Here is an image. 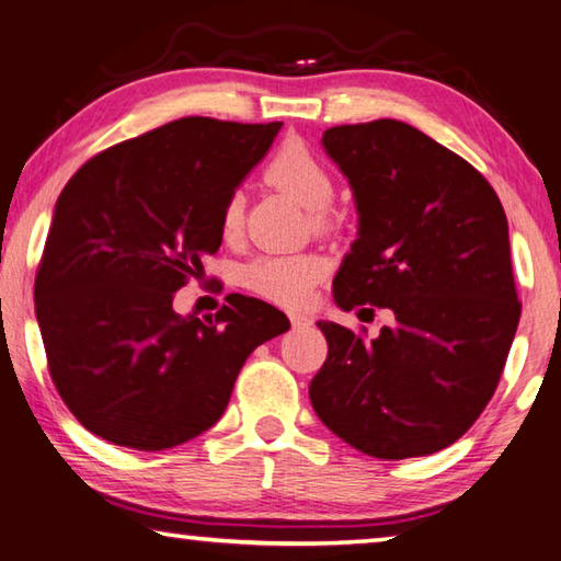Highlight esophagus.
Returning <instances> with one entry per match:
<instances>
[{"label":"esophagus","instance_id":"34e87169","mask_svg":"<svg viewBox=\"0 0 561 561\" xmlns=\"http://www.w3.org/2000/svg\"><path fill=\"white\" fill-rule=\"evenodd\" d=\"M289 321L294 329H309L311 324H314V319H311L309 314H301V311H289Z\"/></svg>","mask_w":561,"mask_h":561}]
</instances>
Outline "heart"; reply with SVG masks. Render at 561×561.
I'll return each mask as SVG.
<instances>
[{
  "label": "heart",
  "mask_w": 561,
  "mask_h": 561,
  "mask_svg": "<svg viewBox=\"0 0 561 561\" xmlns=\"http://www.w3.org/2000/svg\"><path fill=\"white\" fill-rule=\"evenodd\" d=\"M282 190L309 207L311 222L321 230L334 225L327 203L334 195V180H331L324 163L311 153V148L301 140H287L270 158L264 170ZM220 230L225 237H234L242 230V195L230 193L220 213ZM327 262L319 254H264L252 260L242 272V284L257 297L282 304V307H301L309 299V291L321 279Z\"/></svg>",
  "instance_id": "heart-1"
}]
</instances>
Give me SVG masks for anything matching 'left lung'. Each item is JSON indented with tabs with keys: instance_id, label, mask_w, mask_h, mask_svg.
Segmentation results:
<instances>
[{
	"instance_id": "left-lung-1",
	"label": "left lung",
	"mask_w": 561,
	"mask_h": 561,
	"mask_svg": "<svg viewBox=\"0 0 561 561\" xmlns=\"http://www.w3.org/2000/svg\"><path fill=\"white\" fill-rule=\"evenodd\" d=\"M321 144L358 207L334 301L396 321L374 341L317 321L329 356L311 405L374 458L438 453L485 411L519 324L505 210L468 160L408 123L334 126Z\"/></svg>"
}]
</instances>
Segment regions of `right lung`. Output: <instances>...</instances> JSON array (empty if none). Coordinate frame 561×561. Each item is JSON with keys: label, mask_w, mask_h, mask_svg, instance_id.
<instances>
[{"label": "right lung", "mask_w": 561, "mask_h": 561, "mask_svg": "<svg viewBox=\"0 0 561 561\" xmlns=\"http://www.w3.org/2000/svg\"><path fill=\"white\" fill-rule=\"evenodd\" d=\"M279 128L187 116L101 150L61 190L36 319L56 391L99 438L133 450L195 438L220 421L247 356L289 329L242 294L215 319L173 311L220 250L227 195Z\"/></svg>", "instance_id": "add662e5"}]
</instances>
